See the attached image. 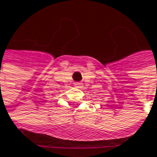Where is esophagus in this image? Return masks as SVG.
Segmentation results:
<instances>
[{
    "label": "esophagus",
    "mask_w": 157,
    "mask_h": 157,
    "mask_svg": "<svg viewBox=\"0 0 157 157\" xmlns=\"http://www.w3.org/2000/svg\"><path fill=\"white\" fill-rule=\"evenodd\" d=\"M74 86L75 87H79V88H81L82 86H83V84H81V83H74Z\"/></svg>",
    "instance_id": "1"
}]
</instances>
